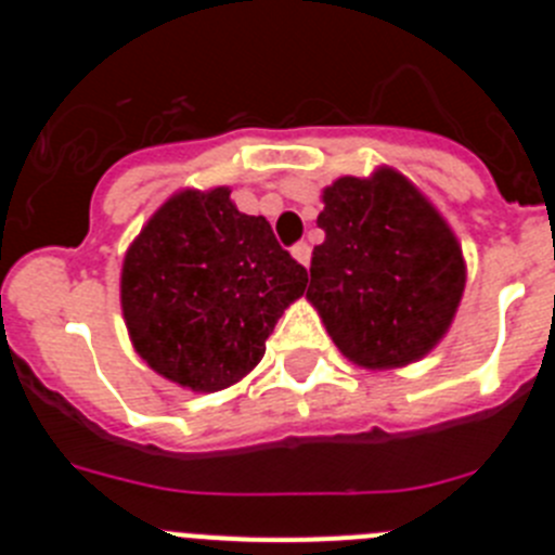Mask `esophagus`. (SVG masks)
Listing matches in <instances>:
<instances>
[{
  "instance_id": "esophagus-1",
  "label": "esophagus",
  "mask_w": 555,
  "mask_h": 555,
  "mask_svg": "<svg viewBox=\"0 0 555 555\" xmlns=\"http://www.w3.org/2000/svg\"><path fill=\"white\" fill-rule=\"evenodd\" d=\"M292 255H294V261H300L302 267H308V263H311V247H308L306 242L294 244V247H292Z\"/></svg>"
}]
</instances>
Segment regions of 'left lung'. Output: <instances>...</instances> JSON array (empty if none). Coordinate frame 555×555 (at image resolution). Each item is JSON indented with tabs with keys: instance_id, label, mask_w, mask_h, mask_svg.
<instances>
[{
	"instance_id": "8db88e82",
	"label": "left lung",
	"mask_w": 555,
	"mask_h": 555,
	"mask_svg": "<svg viewBox=\"0 0 555 555\" xmlns=\"http://www.w3.org/2000/svg\"><path fill=\"white\" fill-rule=\"evenodd\" d=\"M325 242L308 300L352 364L395 370L428 356L459 311L467 267L442 214L400 171L338 178L322 191Z\"/></svg>"
}]
</instances>
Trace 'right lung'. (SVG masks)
I'll return each mask as SVG.
<instances>
[{"instance_id": "add662e5", "label": "right lung", "mask_w": 555, "mask_h": 555, "mask_svg": "<svg viewBox=\"0 0 555 555\" xmlns=\"http://www.w3.org/2000/svg\"><path fill=\"white\" fill-rule=\"evenodd\" d=\"M308 272L228 185L185 189L141 228L121 263V313L152 370L191 391L238 384Z\"/></svg>"}]
</instances>
